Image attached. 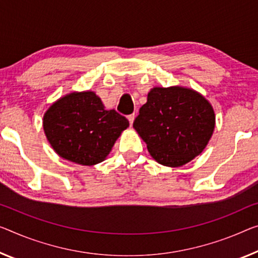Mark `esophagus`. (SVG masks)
Returning <instances> with one entry per match:
<instances>
[{
    "label": "esophagus",
    "instance_id": "1",
    "mask_svg": "<svg viewBox=\"0 0 258 258\" xmlns=\"http://www.w3.org/2000/svg\"><path fill=\"white\" fill-rule=\"evenodd\" d=\"M128 120L130 122V125H133L134 120H135V114H130V115H128Z\"/></svg>",
    "mask_w": 258,
    "mask_h": 258
}]
</instances>
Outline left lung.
<instances>
[{
    "label": "left lung",
    "mask_w": 258,
    "mask_h": 258,
    "mask_svg": "<svg viewBox=\"0 0 258 258\" xmlns=\"http://www.w3.org/2000/svg\"><path fill=\"white\" fill-rule=\"evenodd\" d=\"M215 124L211 104L182 86L153 88L134 121L153 159L168 167H179L201 154Z\"/></svg>",
    "instance_id": "left-lung-1"
}]
</instances>
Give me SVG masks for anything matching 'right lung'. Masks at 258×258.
Instances as JSON below:
<instances>
[{
  "mask_svg": "<svg viewBox=\"0 0 258 258\" xmlns=\"http://www.w3.org/2000/svg\"><path fill=\"white\" fill-rule=\"evenodd\" d=\"M42 124L58 156L75 164L92 166L106 159L129 121L116 110L105 109L92 91H84L55 101L46 110Z\"/></svg>",
  "mask_w": 258,
  "mask_h": 258,
  "instance_id": "add662e5",
  "label": "right lung"
}]
</instances>
